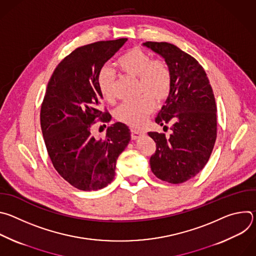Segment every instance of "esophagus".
Wrapping results in <instances>:
<instances>
[{"label":"esophagus","instance_id":"1","mask_svg":"<svg viewBox=\"0 0 256 256\" xmlns=\"http://www.w3.org/2000/svg\"><path fill=\"white\" fill-rule=\"evenodd\" d=\"M144 134L142 132H138V130H130V136L132 140H136V138H140L142 136H144Z\"/></svg>","mask_w":256,"mask_h":256}]
</instances>
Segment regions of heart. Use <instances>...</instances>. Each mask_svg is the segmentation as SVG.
I'll return each mask as SVG.
<instances>
[{
  "instance_id": "1",
  "label": "heart",
  "mask_w": 256,
  "mask_h": 256,
  "mask_svg": "<svg viewBox=\"0 0 256 256\" xmlns=\"http://www.w3.org/2000/svg\"><path fill=\"white\" fill-rule=\"evenodd\" d=\"M116 64L124 74L138 78V92L144 95L118 105L114 116L132 128H140L152 114L154 101L161 103L168 98L171 91L170 70L163 60H153L140 48L126 52L118 60ZM114 74L110 68H103L99 72L97 85L106 101H112L114 98Z\"/></svg>"
}]
</instances>
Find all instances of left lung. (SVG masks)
I'll return each mask as SVG.
<instances>
[{
	"instance_id": "left-lung-1",
	"label": "left lung",
	"mask_w": 256,
	"mask_h": 256,
	"mask_svg": "<svg viewBox=\"0 0 256 256\" xmlns=\"http://www.w3.org/2000/svg\"><path fill=\"white\" fill-rule=\"evenodd\" d=\"M142 46L161 56L171 72V91L155 122H171L172 134L150 132L156 142L151 156L152 172L169 184L194 177L208 163L216 138V105L204 68L168 42H147ZM165 128V126H164Z\"/></svg>"
}]
</instances>
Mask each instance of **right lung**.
I'll list each match as a JSON object with an SVG mask.
<instances>
[{
	"label": "right lung",
	"mask_w": 256,
	"mask_h": 256,
	"mask_svg": "<svg viewBox=\"0 0 256 256\" xmlns=\"http://www.w3.org/2000/svg\"><path fill=\"white\" fill-rule=\"evenodd\" d=\"M126 40L76 48L58 64L48 84L40 110L46 147L58 173L80 190H98L110 184L116 160L130 140V130L122 122L109 126L105 138L91 134L97 118L112 120L108 112L99 110L98 74Z\"/></svg>",
	"instance_id": "add662e5"
}]
</instances>
